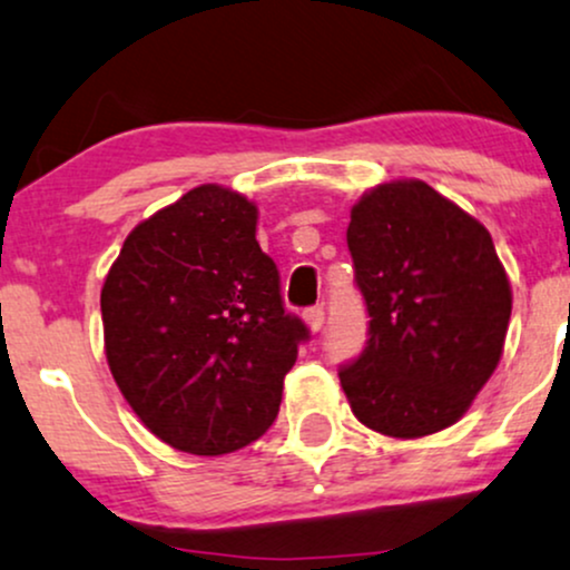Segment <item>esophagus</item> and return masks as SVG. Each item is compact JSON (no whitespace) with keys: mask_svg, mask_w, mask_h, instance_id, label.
Segmentation results:
<instances>
[{"mask_svg":"<svg viewBox=\"0 0 570 570\" xmlns=\"http://www.w3.org/2000/svg\"><path fill=\"white\" fill-rule=\"evenodd\" d=\"M303 318H305V324L311 326L313 332H318L324 326V307L322 305H316V307H307V311L303 313Z\"/></svg>","mask_w":570,"mask_h":570,"instance_id":"obj_1","label":"esophagus"}]
</instances>
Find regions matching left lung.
<instances>
[{
    "label": "left lung",
    "instance_id": "obj_1",
    "mask_svg": "<svg viewBox=\"0 0 570 570\" xmlns=\"http://www.w3.org/2000/svg\"><path fill=\"white\" fill-rule=\"evenodd\" d=\"M348 248L370 313L367 348L340 370L353 415L417 440L461 421L501 362L512 286L493 238L421 179L353 203Z\"/></svg>",
    "mask_w": 570,
    "mask_h": 570
}]
</instances>
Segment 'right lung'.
Returning <instances> with one entry per match:
<instances>
[{"mask_svg": "<svg viewBox=\"0 0 570 570\" xmlns=\"http://www.w3.org/2000/svg\"><path fill=\"white\" fill-rule=\"evenodd\" d=\"M101 318L120 394L189 455L259 440L307 337L257 244V206L222 185L189 189L128 233L104 278Z\"/></svg>", "mask_w": 570, "mask_h": 570, "instance_id": "add662e5", "label": "right lung"}]
</instances>
